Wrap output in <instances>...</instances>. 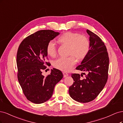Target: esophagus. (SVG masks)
<instances>
[{"label":"esophagus","instance_id":"esophagus-1","mask_svg":"<svg viewBox=\"0 0 123 123\" xmlns=\"http://www.w3.org/2000/svg\"><path fill=\"white\" fill-rule=\"evenodd\" d=\"M63 76H64V78H65V77H67V76H68V73H66V72H63Z\"/></svg>","mask_w":123,"mask_h":123}]
</instances>
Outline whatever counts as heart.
<instances>
[{"label":"heart","instance_id":"heart-1","mask_svg":"<svg viewBox=\"0 0 123 123\" xmlns=\"http://www.w3.org/2000/svg\"><path fill=\"white\" fill-rule=\"evenodd\" d=\"M59 42L69 44L68 57H61L54 62V66L59 70L67 72L72 69L77 63L76 57L82 60L88 54L90 49V42L87 37L77 33L67 31L58 39ZM46 52L51 57L56 56L57 52V45L54 40L47 43Z\"/></svg>","mask_w":123,"mask_h":123}]
</instances>
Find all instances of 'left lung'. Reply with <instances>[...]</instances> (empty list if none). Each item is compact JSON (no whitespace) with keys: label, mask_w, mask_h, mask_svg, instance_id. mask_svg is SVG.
<instances>
[{"label":"left lung","mask_w":123,"mask_h":123,"mask_svg":"<svg viewBox=\"0 0 123 123\" xmlns=\"http://www.w3.org/2000/svg\"><path fill=\"white\" fill-rule=\"evenodd\" d=\"M86 31L90 36L89 51L76 69L87 74L82 73L86 76L83 77V74H72L74 82L69 88L71 98L80 103L96 98L104 88L108 76L109 59L104 43L92 31Z\"/></svg>","instance_id":"1"}]
</instances>
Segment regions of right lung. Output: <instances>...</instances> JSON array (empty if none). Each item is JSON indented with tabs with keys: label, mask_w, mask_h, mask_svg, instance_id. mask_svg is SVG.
Instances as JSON below:
<instances>
[{
	"label": "right lung",
	"mask_w": 123,
	"mask_h": 123,
	"mask_svg": "<svg viewBox=\"0 0 123 123\" xmlns=\"http://www.w3.org/2000/svg\"><path fill=\"white\" fill-rule=\"evenodd\" d=\"M59 34L52 30L37 31L26 37L18 47V80L25 96L35 104L48 101L52 96L55 85L63 78L62 73L56 68L51 69L50 74L46 77L42 74L46 65H50L45 61L47 43Z\"/></svg>",
	"instance_id": "1"
}]
</instances>
